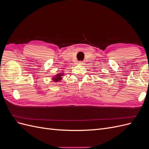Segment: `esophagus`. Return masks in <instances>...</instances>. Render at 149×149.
Returning <instances> with one entry per match:
<instances>
[{"label":"esophagus","instance_id":"1","mask_svg":"<svg viewBox=\"0 0 149 149\" xmlns=\"http://www.w3.org/2000/svg\"><path fill=\"white\" fill-rule=\"evenodd\" d=\"M78 63L79 64V65H83V63H84V61H79V63Z\"/></svg>","mask_w":149,"mask_h":149}]
</instances>
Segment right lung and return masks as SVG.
<instances>
[{"instance_id": "1", "label": "right lung", "mask_w": 149, "mask_h": 149, "mask_svg": "<svg viewBox=\"0 0 149 149\" xmlns=\"http://www.w3.org/2000/svg\"><path fill=\"white\" fill-rule=\"evenodd\" d=\"M64 75L63 73H60L59 74H57L56 75H55V76H53L52 79L53 81L55 82H59L62 79V76Z\"/></svg>"}]
</instances>
